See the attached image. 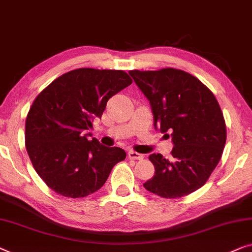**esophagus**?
<instances>
[{"label":"esophagus","instance_id":"obj_1","mask_svg":"<svg viewBox=\"0 0 252 252\" xmlns=\"http://www.w3.org/2000/svg\"><path fill=\"white\" fill-rule=\"evenodd\" d=\"M128 158L129 159H133V160H142V159L144 158V156L141 155V153H138V152L129 151L128 152Z\"/></svg>","mask_w":252,"mask_h":252}]
</instances>
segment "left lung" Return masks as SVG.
<instances>
[{
	"label": "left lung",
	"instance_id": "8db88e82",
	"mask_svg": "<svg viewBox=\"0 0 252 252\" xmlns=\"http://www.w3.org/2000/svg\"><path fill=\"white\" fill-rule=\"evenodd\" d=\"M150 101L156 129L170 132L171 158L149 157L155 175L143 187L157 195L176 199L205 185L220 162L226 142V125L216 97L198 78L174 68L130 70Z\"/></svg>",
	"mask_w": 252,
	"mask_h": 252
}]
</instances>
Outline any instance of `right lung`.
<instances>
[{
	"instance_id": "right-lung-1",
	"label": "right lung",
	"mask_w": 252,
	"mask_h": 252,
	"mask_svg": "<svg viewBox=\"0 0 252 252\" xmlns=\"http://www.w3.org/2000/svg\"><path fill=\"white\" fill-rule=\"evenodd\" d=\"M132 82L123 70L79 68L36 96L26 118V149L36 173L58 194L74 199L92 194L126 158L123 149L104 147L84 133L101 118L108 100Z\"/></svg>"
}]
</instances>
